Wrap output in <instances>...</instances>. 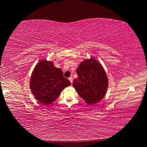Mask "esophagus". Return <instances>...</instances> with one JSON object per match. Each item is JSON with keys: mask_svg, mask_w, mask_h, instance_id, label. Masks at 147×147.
Returning a JSON list of instances; mask_svg holds the SVG:
<instances>
[{"mask_svg": "<svg viewBox=\"0 0 147 147\" xmlns=\"http://www.w3.org/2000/svg\"><path fill=\"white\" fill-rule=\"evenodd\" d=\"M68 79H69V80L70 81V82H71V84H72V83H73V78H72V77H69V78H68Z\"/></svg>", "mask_w": 147, "mask_h": 147, "instance_id": "esophagus-1", "label": "esophagus"}]
</instances>
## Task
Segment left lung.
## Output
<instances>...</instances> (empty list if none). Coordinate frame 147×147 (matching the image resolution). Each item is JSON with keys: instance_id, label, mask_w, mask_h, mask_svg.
<instances>
[{"instance_id": "left-lung-1", "label": "left lung", "mask_w": 147, "mask_h": 147, "mask_svg": "<svg viewBox=\"0 0 147 147\" xmlns=\"http://www.w3.org/2000/svg\"><path fill=\"white\" fill-rule=\"evenodd\" d=\"M78 78L73 80V87L87 104L92 105L104 98L108 79L102 65L91 57L81 62L76 69Z\"/></svg>"}]
</instances>
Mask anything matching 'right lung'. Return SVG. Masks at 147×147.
Returning <instances> with one entry per match:
<instances>
[{"label": "right lung", "mask_w": 147, "mask_h": 147, "mask_svg": "<svg viewBox=\"0 0 147 147\" xmlns=\"http://www.w3.org/2000/svg\"><path fill=\"white\" fill-rule=\"evenodd\" d=\"M69 85L71 82L63 76L62 69L45 59L36 65L30 81L32 94L43 105H48L56 100L62 91Z\"/></svg>", "instance_id": "add662e5"}]
</instances>
